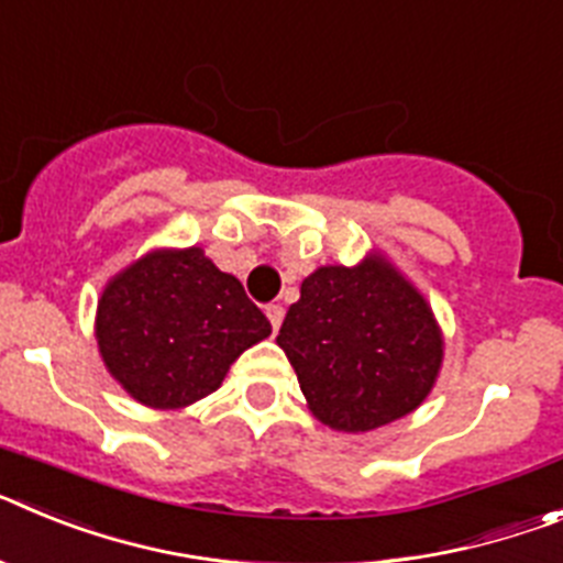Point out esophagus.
Listing matches in <instances>:
<instances>
[{"instance_id": "obj_1", "label": "esophagus", "mask_w": 563, "mask_h": 563, "mask_svg": "<svg viewBox=\"0 0 563 563\" xmlns=\"http://www.w3.org/2000/svg\"><path fill=\"white\" fill-rule=\"evenodd\" d=\"M267 318H271V327L273 332H278V327H282V321H285V307L282 305H267Z\"/></svg>"}]
</instances>
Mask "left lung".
I'll use <instances>...</instances> for the list:
<instances>
[{"label": "left lung", "mask_w": 563, "mask_h": 563, "mask_svg": "<svg viewBox=\"0 0 563 563\" xmlns=\"http://www.w3.org/2000/svg\"><path fill=\"white\" fill-rule=\"evenodd\" d=\"M276 343L312 415L338 431L380 429L415 411L442 361L426 298L380 258L307 276Z\"/></svg>", "instance_id": "1"}]
</instances>
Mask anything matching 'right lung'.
I'll use <instances>...</instances> for the list:
<instances>
[{"mask_svg":"<svg viewBox=\"0 0 563 563\" xmlns=\"http://www.w3.org/2000/svg\"><path fill=\"white\" fill-rule=\"evenodd\" d=\"M267 335L265 312L200 247L148 253L109 282L98 305L107 369L152 409L220 389L228 366Z\"/></svg>","mask_w":563,"mask_h":563,"instance_id":"add662e5","label":"right lung"}]
</instances>
